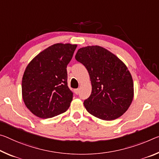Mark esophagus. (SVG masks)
I'll list each match as a JSON object with an SVG mask.
<instances>
[{
  "label": "esophagus",
  "mask_w": 159,
  "mask_h": 159,
  "mask_svg": "<svg viewBox=\"0 0 159 159\" xmlns=\"http://www.w3.org/2000/svg\"><path fill=\"white\" fill-rule=\"evenodd\" d=\"M74 92H75V94L78 95L79 93V89H75L74 90Z\"/></svg>",
  "instance_id": "1"
}]
</instances>
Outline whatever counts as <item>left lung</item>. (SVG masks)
Wrapping results in <instances>:
<instances>
[{
  "label": "left lung",
  "mask_w": 159,
  "mask_h": 159,
  "mask_svg": "<svg viewBox=\"0 0 159 159\" xmlns=\"http://www.w3.org/2000/svg\"><path fill=\"white\" fill-rule=\"evenodd\" d=\"M75 58L86 68L91 81V94L84 102L87 111L103 120L122 116L134 97L132 77L126 65L100 46L80 48Z\"/></svg>",
  "instance_id": "1"
}]
</instances>
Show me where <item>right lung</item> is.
<instances>
[{
    "mask_svg": "<svg viewBox=\"0 0 159 159\" xmlns=\"http://www.w3.org/2000/svg\"><path fill=\"white\" fill-rule=\"evenodd\" d=\"M76 47V44H53L37 54L25 69L22 99L37 117L47 119L69 109L73 93L68 87L66 67Z\"/></svg>",
    "mask_w": 159,
    "mask_h": 159,
    "instance_id": "obj_1",
    "label": "right lung"
}]
</instances>
